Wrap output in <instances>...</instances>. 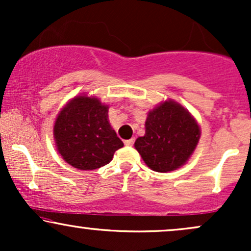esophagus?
<instances>
[{
    "instance_id": "obj_1",
    "label": "esophagus",
    "mask_w": 251,
    "mask_h": 251,
    "mask_svg": "<svg viewBox=\"0 0 251 251\" xmlns=\"http://www.w3.org/2000/svg\"><path fill=\"white\" fill-rule=\"evenodd\" d=\"M134 138H131V139H128V140H125V145L126 146H132L134 144Z\"/></svg>"
}]
</instances>
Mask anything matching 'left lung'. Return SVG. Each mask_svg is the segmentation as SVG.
<instances>
[{
	"mask_svg": "<svg viewBox=\"0 0 251 251\" xmlns=\"http://www.w3.org/2000/svg\"><path fill=\"white\" fill-rule=\"evenodd\" d=\"M145 135L134 146L150 169L169 172L186 163L200 140V126L179 103L165 101L148 114Z\"/></svg>",
	"mask_w": 251,
	"mask_h": 251,
	"instance_id": "1",
	"label": "left lung"
}]
</instances>
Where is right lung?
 Segmentation results:
<instances>
[{"label":"right lung","instance_id":"right-lung-1","mask_svg":"<svg viewBox=\"0 0 251 251\" xmlns=\"http://www.w3.org/2000/svg\"><path fill=\"white\" fill-rule=\"evenodd\" d=\"M107 113V106L89 97L74 98L59 113L54 125L56 148L73 168H101L124 146L109 125Z\"/></svg>","mask_w":251,"mask_h":251}]
</instances>
